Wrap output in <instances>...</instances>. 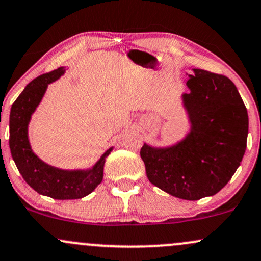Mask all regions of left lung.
Wrapping results in <instances>:
<instances>
[{
    "mask_svg": "<svg viewBox=\"0 0 261 261\" xmlns=\"http://www.w3.org/2000/svg\"><path fill=\"white\" fill-rule=\"evenodd\" d=\"M182 94L191 128L167 147L142 146L140 154L152 185L171 196L197 200L214 196L230 181L247 148L249 119L230 79L192 69Z\"/></svg>",
    "mask_w": 261,
    "mask_h": 261,
    "instance_id": "left-lung-1",
    "label": "left lung"
}]
</instances>
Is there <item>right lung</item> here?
<instances>
[{"mask_svg":"<svg viewBox=\"0 0 261 261\" xmlns=\"http://www.w3.org/2000/svg\"><path fill=\"white\" fill-rule=\"evenodd\" d=\"M65 73L61 67L33 79L12 104L10 114V148L19 173L34 191L54 199H78L98 187L104 176L105 160L113 147L88 170H62L42 161L31 147L28 125L32 114L42 101L48 84Z\"/></svg>","mask_w":261,"mask_h":261,"instance_id":"1","label":"right lung"}]
</instances>
